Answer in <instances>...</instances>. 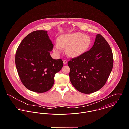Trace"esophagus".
I'll list each match as a JSON object with an SVG mask.
<instances>
[{
    "label": "esophagus",
    "instance_id": "obj_1",
    "mask_svg": "<svg viewBox=\"0 0 129 129\" xmlns=\"http://www.w3.org/2000/svg\"><path fill=\"white\" fill-rule=\"evenodd\" d=\"M67 60H63V63H64V65L67 64Z\"/></svg>",
    "mask_w": 129,
    "mask_h": 129
}]
</instances>
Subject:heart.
<instances>
[{
	"label": "heart",
	"instance_id": "b5f03b06",
	"mask_svg": "<svg viewBox=\"0 0 129 129\" xmlns=\"http://www.w3.org/2000/svg\"><path fill=\"white\" fill-rule=\"evenodd\" d=\"M58 44H55L54 51L56 54L61 52V48H67L66 53L72 57L82 55L87 50L91 44V39L87 35L76 32L64 34L57 40Z\"/></svg>",
	"mask_w": 129,
	"mask_h": 129
}]
</instances>
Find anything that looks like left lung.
I'll list each match as a JSON object with an SVG mask.
<instances>
[{"label":"left lung","mask_w":129,"mask_h":129,"mask_svg":"<svg viewBox=\"0 0 129 129\" xmlns=\"http://www.w3.org/2000/svg\"><path fill=\"white\" fill-rule=\"evenodd\" d=\"M113 62L109 44L103 36L97 34L91 49L68 62L71 82L81 93L96 92L105 84L112 70Z\"/></svg>","instance_id":"8db88e82"}]
</instances>
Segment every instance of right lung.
I'll return each mask as SVG.
<instances>
[{
    "instance_id": "right-lung-1",
    "label": "right lung",
    "mask_w": 129,
    "mask_h": 129,
    "mask_svg": "<svg viewBox=\"0 0 129 129\" xmlns=\"http://www.w3.org/2000/svg\"><path fill=\"white\" fill-rule=\"evenodd\" d=\"M54 44L47 31H34L24 38L15 54V65L19 76L28 89L37 93L50 90L54 83L55 74L63 67L61 59L50 55Z\"/></svg>"
}]
</instances>
